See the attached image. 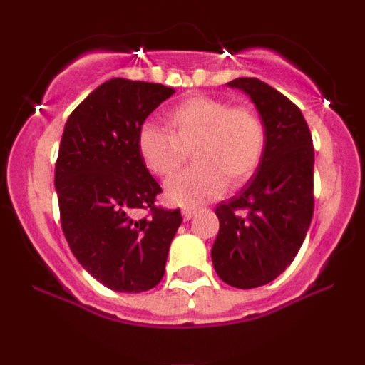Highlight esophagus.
<instances>
[{
    "label": "esophagus",
    "mask_w": 365,
    "mask_h": 365,
    "mask_svg": "<svg viewBox=\"0 0 365 365\" xmlns=\"http://www.w3.org/2000/svg\"><path fill=\"white\" fill-rule=\"evenodd\" d=\"M182 215H183V217H185V220H192V217L197 215V209L195 207H183Z\"/></svg>",
    "instance_id": "obj_1"
}]
</instances>
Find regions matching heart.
I'll use <instances>...</instances> for the list:
<instances>
[{
	"instance_id": "b5f03b06",
	"label": "heart",
	"mask_w": 365,
	"mask_h": 365,
	"mask_svg": "<svg viewBox=\"0 0 365 365\" xmlns=\"http://www.w3.org/2000/svg\"><path fill=\"white\" fill-rule=\"evenodd\" d=\"M171 132L145 123L137 149L145 168L170 177L194 150V168L171 177L166 199L178 206H199L254 177L266 153V125L254 110L221 99L194 96L168 113Z\"/></svg>"
}]
</instances>
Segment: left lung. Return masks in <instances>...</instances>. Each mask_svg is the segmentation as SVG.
I'll use <instances>...</instances> for the list:
<instances>
[{"label": "left lung", "instance_id": "1", "mask_svg": "<svg viewBox=\"0 0 365 365\" xmlns=\"http://www.w3.org/2000/svg\"><path fill=\"white\" fill-rule=\"evenodd\" d=\"M226 86L252 99L267 135L254 177L216 207L212 266L230 287L249 290L278 278L302 247L314 212V148L302 111L282 92L247 77Z\"/></svg>", "mask_w": 365, "mask_h": 365}]
</instances>
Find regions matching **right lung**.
<instances>
[{
    "instance_id": "right-lung-1",
    "label": "right lung",
    "mask_w": 365,
    "mask_h": 365,
    "mask_svg": "<svg viewBox=\"0 0 365 365\" xmlns=\"http://www.w3.org/2000/svg\"><path fill=\"white\" fill-rule=\"evenodd\" d=\"M175 89L111 78L75 108L63 130L54 187L61 228L77 261L115 292H148L165 274L180 209L154 204L161 187L142 161L137 135ZM144 208L150 216L137 220Z\"/></svg>"
}]
</instances>
